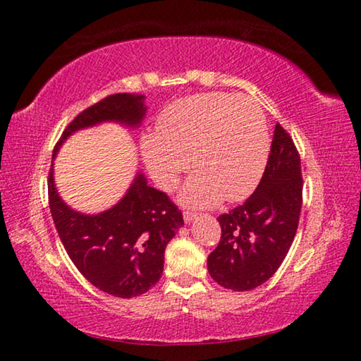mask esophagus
<instances>
[{"label": "esophagus", "mask_w": 361, "mask_h": 361, "mask_svg": "<svg viewBox=\"0 0 361 361\" xmlns=\"http://www.w3.org/2000/svg\"><path fill=\"white\" fill-rule=\"evenodd\" d=\"M195 218H197V215H195V213H192V212H185V213H183V219H185L186 224L192 223Z\"/></svg>", "instance_id": "34e87169"}]
</instances>
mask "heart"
<instances>
[{
    "label": "heart",
    "instance_id": "b5f03b06",
    "mask_svg": "<svg viewBox=\"0 0 361 361\" xmlns=\"http://www.w3.org/2000/svg\"><path fill=\"white\" fill-rule=\"evenodd\" d=\"M269 135L261 108L248 97L207 92L176 100L164 109L157 133L142 138V156L152 180L172 191L186 172L181 200L209 207L224 197L237 202L252 192L264 170Z\"/></svg>",
    "mask_w": 361,
    "mask_h": 361
}]
</instances>
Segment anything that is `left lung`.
<instances>
[{
  "instance_id": "1",
  "label": "left lung",
  "mask_w": 361,
  "mask_h": 361,
  "mask_svg": "<svg viewBox=\"0 0 361 361\" xmlns=\"http://www.w3.org/2000/svg\"><path fill=\"white\" fill-rule=\"evenodd\" d=\"M301 205V159L291 137L277 124L258 188L242 205L218 216L221 240L207 259L212 279L234 291L267 282L295 239Z\"/></svg>"
}]
</instances>
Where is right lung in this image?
Here are the masks:
<instances>
[{
    "instance_id": "add662e5",
    "label": "right lung",
    "mask_w": 361,
    "mask_h": 361,
    "mask_svg": "<svg viewBox=\"0 0 361 361\" xmlns=\"http://www.w3.org/2000/svg\"><path fill=\"white\" fill-rule=\"evenodd\" d=\"M145 95L114 94L84 109L63 130L66 138L103 122L135 129L145 119ZM49 207L60 240L78 271L97 288L116 298L140 296L154 286L164 271L167 243L183 226V215L166 192L148 186L138 172L118 204L97 215L66 205L49 172Z\"/></svg>"
}]
</instances>
